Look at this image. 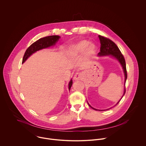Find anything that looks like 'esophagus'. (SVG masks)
I'll list each match as a JSON object with an SVG mask.
<instances>
[{
    "instance_id": "esophagus-1",
    "label": "esophagus",
    "mask_w": 146,
    "mask_h": 146,
    "mask_svg": "<svg viewBox=\"0 0 146 146\" xmlns=\"http://www.w3.org/2000/svg\"><path fill=\"white\" fill-rule=\"evenodd\" d=\"M82 79V74L80 72H77L76 73L73 78L74 80L77 81V80H80Z\"/></svg>"
}]
</instances>
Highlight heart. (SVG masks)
Masks as SVG:
<instances>
[{"mask_svg":"<svg viewBox=\"0 0 146 146\" xmlns=\"http://www.w3.org/2000/svg\"><path fill=\"white\" fill-rule=\"evenodd\" d=\"M97 51V46L95 44L83 40L70 45L67 50V54L70 58H75L84 53L85 56L89 58L93 56Z\"/></svg>","mask_w":146,"mask_h":146,"instance_id":"obj_1","label":"heart"}]
</instances>
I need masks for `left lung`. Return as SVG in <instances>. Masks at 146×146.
Masks as SVG:
<instances>
[{"label":"left lung","instance_id":"1","mask_svg":"<svg viewBox=\"0 0 146 146\" xmlns=\"http://www.w3.org/2000/svg\"><path fill=\"white\" fill-rule=\"evenodd\" d=\"M98 38H99L100 40L101 48H100V52L98 53V56H99V57H104V56H110L111 57L114 58L121 64V66L123 68V70L124 74L125 81H124V93H123V96L120 98V100L117 102L116 104L114 106H115L119 103V102L122 99V98L123 97V96H124L125 93V85L126 80V79H127V72H126L125 59H124V57L123 55L121 53L120 49H119V48L117 47V46L116 45V44L114 42H112V40H111L110 39H109L108 38H106L102 36H101V35H98ZM88 104H89V106L92 108H93V110H96V111H105V110H110V108H112L111 107V108H108V109H106V110H98V109H96V108H94L92 107L90 104H89L88 102Z\"/></svg>","mask_w":146,"mask_h":146}]
</instances>
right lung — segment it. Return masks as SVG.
Returning a JSON list of instances; mask_svg holds the SVG:
<instances>
[{
	"label": "right lung",
	"mask_w": 146,
	"mask_h": 146,
	"mask_svg": "<svg viewBox=\"0 0 146 146\" xmlns=\"http://www.w3.org/2000/svg\"><path fill=\"white\" fill-rule=\"evenodd\" d=\"M61 37L58 35H51L39 39L38 40L33 43L26 50L23 57L22 63L25 62L28 58L37 51L43 49L49 48L56 45ZM72 85V80L71 79L68 83V89H71Z\"/></svg>",
	"instance_id": "add662e5"
}]
</instances>
